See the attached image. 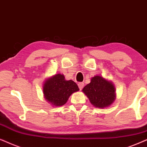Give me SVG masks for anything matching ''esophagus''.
Wrapping results in <instances>:
<instances>
[{"instance_id":"obj_1","label":"esophagus","mask_w":147,"mask_h":147,"mask_svg":"<svg viewBox=\"0 0 147 147\" xmlns=\"http://www.w3.org/2000/svg\"><path fill=\"white\" fill-rule=\"evenodd\" d=\"M78 86H79V89L82 90V89H83V87H84V83H79V84H78Z\"/></svg>"}]
</instances>
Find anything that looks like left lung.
<instances>
[{"label": "left lung", "mask_w": 147, "mask_h": 147, "mask_svg": "<svg viewBox=\"0 0 147 147\" xmlns=\"http://www.w3.org/2000/svg\"><path fill=\"white\" fill-rule=\"evenodd\" d=\"M82 91L89 98L91 104L97 108L110 106L116 97V88L112 81L100 75L92 77L90 83Z\"/></svg>", "instance_id": "1"}]
</instances>
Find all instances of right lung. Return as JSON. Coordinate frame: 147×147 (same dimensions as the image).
Segmentation results:
<instances>
[{"instance_id":"obj_1","label":"right lung","mask_w":147,"mask_h":147,"mask_svg":"<svg viewBox=\"0 0 147 147\" xmlns=\"http://www.w3.org/2000/svg\"><path fill=\"white\" fill-rule=\"evenodd\" d=\"M79 91V87L72 80H66L62 74H56L45 80L43 85L44 98L54 107L62 106L72 93Z\"/></svg>"}]
</instances>
